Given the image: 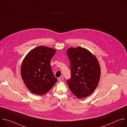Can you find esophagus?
Wrapping results in <instances>:
<instances>
[{
  "label": "esophagus",
  "mask_w": 127,
  "mask_h": 127,
  "mask_svg": "<svg viewBox=\"0 0 127 127\" xmlns=\"http://www.w3.org/2000/svg\"><path fill=\"white\" fill-rule=\"evenodd\" d=\"M63 79H64V78L63 76H61L59 78H58V79L59 81H62V80H63Z\"/></svg>",
  "instance_id": "1"
}]
</instances>
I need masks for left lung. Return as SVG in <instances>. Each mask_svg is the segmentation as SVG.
<instances>
[{"instance_id": "left-lung-1", "label": "left lung", "mask_w": 127, "mask_h": 127, "mask_svg": "<svg viewBox=\"0 0 127 127\" xmlns=\"http://www.w3.org/2000/svg\"><path fill=\"white\" fill-rule=\"evenodd\" d=\"M67 54L70 62L71 78L67 80L71 91L82 99L90 95L97 88L101 70L96 57L82 47L70 48Z\"/></svg>"}]
</instances>
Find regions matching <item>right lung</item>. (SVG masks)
I'll use <instances>...</instances> for the list:
<instances>
[{"label": "right lung", "instance_id": "right-lung-1", "mask_svg": "<svg viewBox=\"0 0 127 127\" xmlns=\"http://www.w3.org/2000/svg\"><path fill=\"white\" fill-rule=\"evenodd\" d=\"M56 50L39 46L30 51L24 59L21 75L27 88L31 93L42 95L48 92L57 82L50 66Z\"/></svg>", "mask_w": 127, "mask_h": 127}]
</instances>
